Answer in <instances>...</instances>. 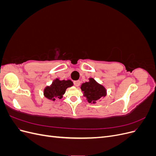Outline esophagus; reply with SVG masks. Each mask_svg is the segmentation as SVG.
<instances>
[{"label":"esophagus","instance_id":"1","mask_svg":"<svg viewBox=\"0 0 156 156\" xmlns=\"http://www.w3.org/2000/svg\"><path fill=\"white\" fill-rule=\"evenodd\" d=\"M75 86L76 87H79L80 85V83H81V82H80V81H75L73 82Z\"/></svg>","mask_w":156,"mask_h":156}]
</instances>
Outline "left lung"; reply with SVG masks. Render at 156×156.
Returning <instances> with one entry per match:
<instances>
[{"label": "left lung", "instance_id": "obj_1", "mask_svg": "<svg viewBox=\"0 0 156 156\" xmlns=\"http://www.w3.org/2000/svg\"><path fill=\"white\" fill-rule=\"evenodd\" d=\"M89 81L81 84V89L83 92V96L86 97L90 103L95 104L97 101L104 98L107 95V90L102 84L98 83L94 78H89Z\"/></svg>", "mask_w": 156, "mask_h": 156}]
</instances>
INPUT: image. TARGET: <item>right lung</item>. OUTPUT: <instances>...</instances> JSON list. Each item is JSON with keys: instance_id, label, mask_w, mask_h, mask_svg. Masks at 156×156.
<instances>
[{"instance_id": "obj_1", "label": "right lung", "mask_w": 156, "mask_h": 156, "mask_svg": "<svg viewBox=\"0 0 156 156\" xmlns=\"http://www.w3.org/2000/svg\"><path fill=\"white\" fill-rule=\"evenodd\" d=\"M73 85V82L69 79L60 80L55 79L50 86H47L44 90V96L48 100L55 101L61 99L66 92V90Z\"/></svg>"}]
</instances>
